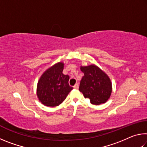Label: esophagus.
<instances>
[{
  "mask_svg": "<svg viewBox=\"0 0 147 147\" xmlns=\"http://www.w3.org/2000/svg\"><path fill=\"white\" fill-rule=\"evenodd\" d=\"M74 89H78V83H76L75 85L74 86Z\"/></svg>",
  "mask_w": 147,
  "mask_h": 147,
  "instance_id": "obj_1",
  "label": "esophagus"
}]
</instances>
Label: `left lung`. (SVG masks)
<instances>
[{"label": "left lung", "mask_w": 147, "mask_h": 147, "mask_svg": "<svg viewBox=\"0 0 147 147\" xmlns=\"http://www.w3.org/2000/svg\"><path fill=\"white\" fill-rule=\"evenodd\" d=\"M84 76L79 87V91L84 97L95 105L105 103L110 97L112 86L108 76L94 65L80 67Z\"/></svg>", "instance_id": "obj_1"}]
</instances>
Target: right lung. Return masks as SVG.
<instances>
[{
  "mask_svg": "<svg viewBox=\"0 0 147 147\" xmlns=\"http://www.w3.org/2000/svg\"><path fill=\"white\" fill-rule=\"evenodd\" d=\"M64 64L59 62L42 74L37 86V96L45 106L54 107L62 103L73 87L69 84V76L63 74Z\"/></svg>",
  "mask_w": 147,
  "mask_h": 147,
  "instance_id": "1",
  "label": "right lung"
}]
</instances>
